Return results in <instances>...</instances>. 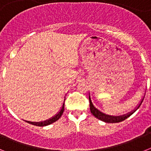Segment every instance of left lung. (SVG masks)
<instances>
[{
	"instance_id": "1",
	"label": "left lung",
	"mask_w": 151,
	"mask_h": 151,
	"mask_svg": "<svg viewBox=\"0 0 151 151\" xmlns=\"http://www.w3.org/2000/svg\"><path fill=\"white\" fill-rule=\"evenodd\" d=\"M143 100L144 99H142V101H141V104L138 105V108H139V106H141V103L143 102ZM89 102H90V110H91V112L92 114H93V115H94L96 118H97L98 119H100V120L103 121V122H108V123H116V122H122V121L125 120V119H127L128 117L132 115V113H134V112L137 109H138V108H137V109H136V110H134V111L131 112V113H128V114H126V115L119 116H113L106 115V114H104V113H101V112L100 111V110H97V109H96V108L94 106V105H93V104H92L90 95H89Z\"/></svg>"
}]
</instances>
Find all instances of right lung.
<instances>
[{
	"instance_id": "add662e5",
	"label": "right lung",
	"mask_w": 151,
	"mask_h": 151,
	"mask_svg": "<svg viewBox=\"0 0 151 151\" xmlns=\"http://www.w3.org/2000/svg\"><path fill=\"white\" fill-rule=\"evenodd\" d=\"M64 111V103L63 104L62 108H61V110H60V112L57 114H56V116H54V117H52L51 119H47V120H45L44 122H29V121H26L29 123L32 124V125H36V126H46V125H48L50 124L53 123V122H56L57 120H58L60 118L61 116L63 115V113Z\"/></svg>"
}]
</instances>
